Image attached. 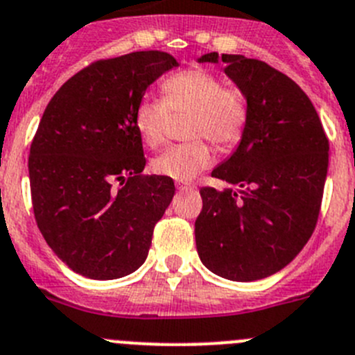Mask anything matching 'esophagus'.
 <instances>
[{
	"label": "esophagus",
	"mask_w": 355,
	"mask_h": 355,
	"mask_svg": "<svg viewBox=\"0 0 355 355\" xmlns=\"http://www.w3.org/2000/svg\"><path fill=\"white\" fill-rule=\"evenodd\" d=\"M178 188H180V190H195V184H191V183H180L178 184Z\"/></svg>",
	"instance_id": "1"
}]
</instances>
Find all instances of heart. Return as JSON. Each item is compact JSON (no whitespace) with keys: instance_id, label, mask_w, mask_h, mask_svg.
Masks as SVG:
<instances>
[{"instance_id":"1","label":"heart","mask_w":355,"mask_h":355,"mask_svg":"<svg viewBox=\"0 0 355 355\" xmlns=\"http://www.w3.org/2000/svg\"><path fill=\"white\" fill-rule=\"evenodd\" d=\"M164 100L144 96L133 112V125L149 148H160L167 139L171 112H191L184 144L168 148L153 160L156 174L175 181L193 180L213 164L207 137L222 148L241 141L250 118L248 98L239 87L225 86L222 77L202 68H188L162 83Z\"/></svg>"}]
</instances>
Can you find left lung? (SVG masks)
I'll list each match as a JSON object with an SVG mask.
<instances>
[{
    "label": "left lung",
    "instance_id": "8db88e82",
    "mask_svg": "<svg viewBox=\"0 0 355 355\" xmlns=\"http://www.w3.org/2000/svg\"><path fill=\"white\" fill-rule=\"evenodd\" d=\"M225 63L248 98L241 142L211 175L239 191L200 188L195 243L202 264L232 282L271 276L294 260L313 234L329 164V141L301 87L268 63L209 52Z\"/></svg>",
    "mask_w": 355,
    "mask_h": 355
}]
</instances>
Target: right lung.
<instances>
[{
	"label": "right lung",
	"mask_w": 355,
	"mask_h": 355,
	"mask_svg": "<svg viewBox=\"0 0 355 355\" xmlns=\"http://www.w3.org/2000/svg\"><path fill=\"white\" fill-rule=\"evenodd\" d=\"M178 67L162 51L100 60L51 98L29 148V184L42 236L71 271L114 279L144 264L153 229L175 193L142 175L133 112L149 84Z\"/></svg>",
	"instance_id": "1"
}]
</instances>
